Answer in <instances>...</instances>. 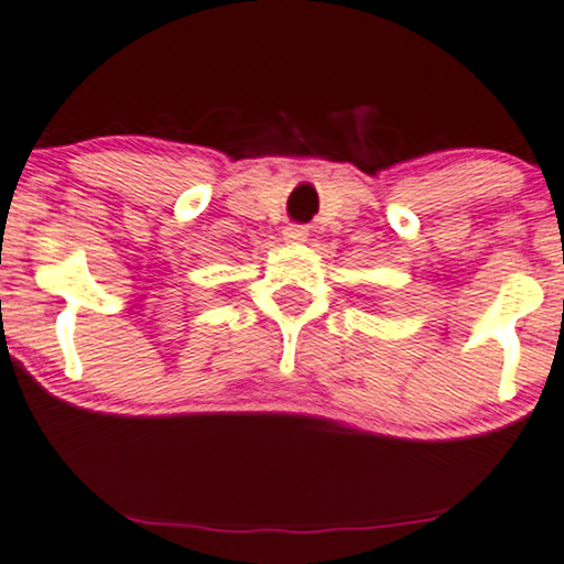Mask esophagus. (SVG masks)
Here are the masks:
<instances>
[{
  "label": "esophagus",
  "instance_id": "obj_1",
  "mask_svg": "<svg viewBox=\"0 0 564 564\" xmlns=\"http://www.w3.org/2000/svg\"><path fill=\"white\" fill-rule=\"evenodd\" d=\"M310 237V229L306 226H286V231H283V239L289 241V245H302Z\"/></svg>",
  "mask_w": 564,
  "mask_h": 564
}]
</instances>
